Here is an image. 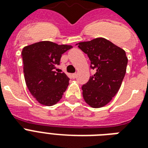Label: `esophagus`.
<instances>
[{"label":"esophagus","instance_id":"34e87169","mask_svg":"<svg viewBox=\"0 0 148 148\" xmlns=\"http://www.w3.org/2000/svg\"><path fill=\"white\" fill-rule=\"evenodd\" d=\"M77 77V73H74V74H72V78L74 79Z\"/></svg>","mask_w":148,"mask_h":148}]
</instances>
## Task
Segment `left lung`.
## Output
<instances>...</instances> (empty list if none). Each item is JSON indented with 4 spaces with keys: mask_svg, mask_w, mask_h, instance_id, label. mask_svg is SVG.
Returning <instances> with one entry per match:
<instances>
[{
    "mask_svg": "<svg viewBox=\"0 0 148 148\" xmlns=\"http://www.w3.org/2000/svg\"><path fill=\"white\" fill-rule=\"evenodd\" d=\"M77 45L88 54L90 68L95 71L89 81L82 85L84 99L92 108L103 107L112 100L121 88L127 64L126 53L103 38Z\"/></svg>",
    "mask_w": 148,
    "mask_h": 148,
    "instance_id": "obj_1",
    "label": "left lung"
}]
</instances>
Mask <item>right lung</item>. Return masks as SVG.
Masks as SVG:
<instances>
[{
	"instance_id": "right-lung-1",
	"label": "right lung",
	"mask_w": 148,
	"mask_h": 148,
	"mask_svg": "<svg viewBox=\"0 0 148 148\" xmlns=\"http://www.w3.org/2000/svg\"><path fill=\"white\" fill-rule=\"evenodd\" d=\"M71 48V45H58L45 40L22 50L27 87L32 96L43 105L52 106L58 103L69 84V77L55 70L60 64L63 53Z\"/></svg>"
}]
</instances>
